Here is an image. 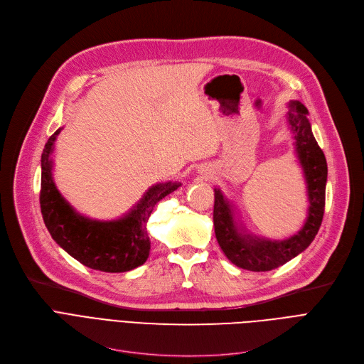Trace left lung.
<instances>
[{"mask_svg": "<svg viewBox=\"0 0 364 364\" xmlns=\"http://www.w3.org/2000/svg\"><path fill=\"white\" fill-rule=\"evenodd\" d=\"M288 122L294 132L295 150L304 171L309 195V217L301 230L284 240H269L242 233L235 220L233 208L220 188H214V227L218 245L224 255L235 265L250 272H270L307 250L321 225L326 198L328 164L318 147L310 121L309 110L301 102H291Z\"/></svg>", "mask_w": 364, "mask_h": 364, "instance_id": "8db88e82", "label": "left lung"}]
</instances>
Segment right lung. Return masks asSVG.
Returning <instances> with one entry per match:
<instances>
[{
    "label": "right lung",
    "instance_id": "1",
    "mask_svg": "<svg viewBox=\"0 0 364 364\" xmlns=\"http://www.w3.org/2000/svg\"><path fill=\"white\" fill-rule=\"evenodd\" d=\"M62 128L46 143L41 155V213L54 242L85 267L105 273H124L146 262L150 254L147 220L155 205L181 183L151 186L124 217L112 221L91 220L78 214L53 181L51 153Z\"/></svg>",
    "mask_w": 364,
    "mask_h": 364
}]
</instances>
